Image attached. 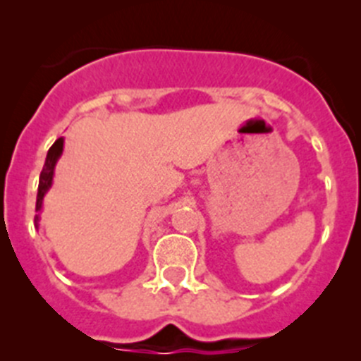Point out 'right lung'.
Masks as SVG:
<instances>
[{
  "instance_id": "obj_1",
  "label": "right lung",
  "mask_w": 361,
  "mask_h": 361,
  "mask_svg": "<svg viewBox=\"0 0 361 361\" xmlns=\"http://www.w3.org/2000/svg\"><path fill=\"white\" fill-rule=\"evenodd\" d=\"M61 153H63V137H59V139H57V141L50 146L49 153H47V161H44L43 171H41V175H39V186H37V200H36V212L37 213L43 209V197H44V193L50 190V186H52L54 168H56L57 159L61 157ZM39 219L41 216L36 215V219H34V224L37 226Z\"/></svg>"
}]
</instances>
